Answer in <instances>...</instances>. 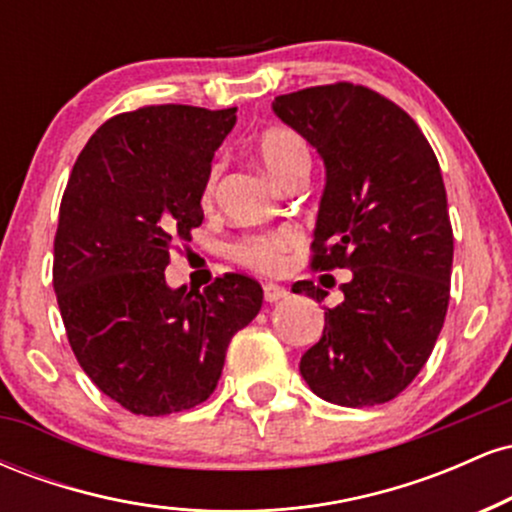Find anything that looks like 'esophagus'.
<instances>
[{"label": "esophagus", "mask_w": 512, "mask_h": 512, "mask_svg": "<svg viewBox=\"0 0 512 512\" xmlns=\"http://www.w3.org/2000/svg\"><path fill=\"white\" fill-rule=\"evenodd\" d=\"M262 291H264V301H267V303H279V301H284L286 296H289V291H286L284 286H279V284H264Z\"/></svg>", "instance_id": "34e87169"}]
</instances>
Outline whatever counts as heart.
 Here are the masks:
<instances>
[{"mask_svg": "<svg viewBox=\"0 0 512 512\" xmlns=\"http://www.w3.org/2000/svg\"><path fill=\"white\" fill-rule=\"evenodd\" d=\"M257 161L267 170V175L274 182H284L298 166H310V149L303 137H298L291 129H267L255 146ZM219 178V168H211L207 190L204 195L211 197ZM296 245V236L291 231L274 233L267 238H250L238 248V257L250 267L260 269V272H274L284 262V255Z\"/></svg>", "mask_w": 512, "mask_h": 512, "instance_id": "heart-1", "label": "heart"}]
</instances>
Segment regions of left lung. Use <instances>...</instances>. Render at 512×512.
<instances>
[{
    "instance_id": "obj_1",
    "label": "left lung",
    "mask_w": 512,
    "mask_h": 512,
    "mask_svg": "<svg viewBox=\"0 0 512 512\" xmlns=\"http://www.w3.org/2000/svg\"><path fill=\"white\" fill-rule=\"evenodd\" d=\"M272 110L325 163L313 267L351 269L301 358L303 380L339 407L390 402L424 368L448 313L452 228L438 158L416 122L366 86L303 88ZM291 291L327 298L310 281Z\"/></svg>"
}]
</instances>
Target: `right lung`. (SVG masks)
<instances>
[{
	"label": "right lung",
	"instance_id": "1",
	"mask_svg": "<svg viewBox=\"0 0 512 512\" xmlns=\"http://www.w3.org/2000/svg\"><path fill=\"white\" fill-rule=\"evenodd\" d=\"M236 110L149 105L110 117L76 158L55 236L57 305L69 344L98 390L132 414L202 404L233 334L262 289L226 274L202 293L170 289L175 240L204 219L211 158Z\"/></svg>",
	"mask_w": 512,
	"mask_h": 512
}]
</instances>
